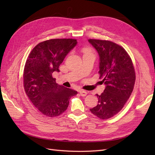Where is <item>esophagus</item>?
I'll list each match as a JSON object with an SVG mask.
<instances>
[{
	"instance_id": "1",
	"label": "esophagus",
	"mask_w": 155,
	"mask_h": 155,
	"mask_svg": "<svg viewBox=\"0 0 155 155\" xmlns=\"http://www.w3.org/2000/svg\"><path fill=\"white\" fill-rule=\"evenodd\" d=\"M79 94H80V95L81 96H85L87 94V92L85 91L80 90V91H79Z\"/></svg>"
}]
</instances>
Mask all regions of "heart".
I'll return each mask as SVG.
<instances>
[{"instance_id": "heart-1", "label": "heart", "mask_w": 155, "mask_h": 155, "mask_svg": "<svg viewBox=\"0 0 155 155\" xmlns=\"http://www.w3.org/2000/svg\"><path fill=\"white\" fill-rule=\"evenodd\" d=\"M83 51H84V52H85V54H90V53H91L90 50H88V49H84V50H83Z\"/></svg>"}]
</instances>
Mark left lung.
I'll list each match as a JSON object with an SVG mask.
<instances>
[{
  "label": "left lung",
  "instance_id": "obj_1",
  "mask_svg": "<svg viewBox=\"0 0 155 155\" xmlns=\"http://www.w3.org/2000/svg\"><path fill=\"white\" fill-rule=\"evenodd\" d=\"M100 57L98 73L105 88L101 95L96 94L97 105L91 109L93 114L103 120L109 119L122 109L132 93L136 75L133 64L125 50L113 42L88 39Z\"/></svg>",
  "mask_w": 155,
  "mask_h": 155
}]
</instances>
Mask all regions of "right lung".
I'll use <instances>...</instances> for the list:
<instances>
[{
	"mask_svg": "<svg viewBox=\"0 0 155 155\" xmlns=\"http://www.w3.org/2000/svg\"><path fill=\"white\" fill-rule=\"evenodd\" d=\"M72 39H55L39 43L25 64L23 79L26 95L42 114L55 117L67 110L70 98L78 92L59 85L52 77L67 55L76 46Z\"/></svg>",
	"mask_w": 155,
	"mask_h": 155,
	"instance_id": "1",
	"label": "right lung"
}]
</instances>
